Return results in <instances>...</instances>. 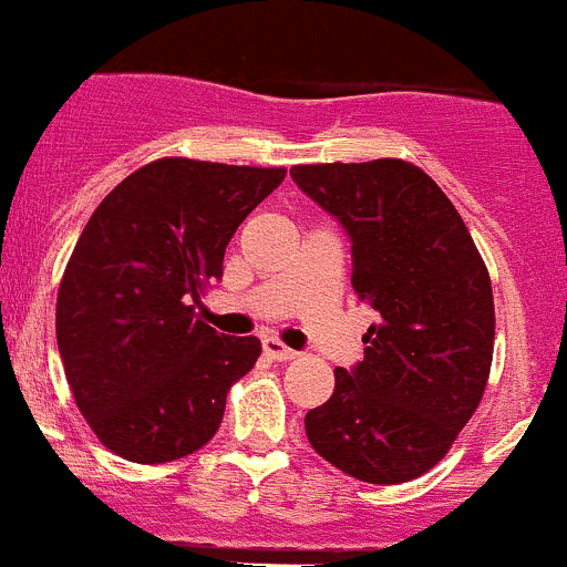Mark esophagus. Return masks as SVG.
<instances>
[{
    "instance_id": "34e87169",
    "label": "esophagus",
    "mask_w": 567,
    "mask_h": 567,
    "mask_svg": "<svg viewBox=\"0 0 567 567\" xmlns=\"http://www.w3.org/2000/svg\"><path fill=\"white\" fill-rule=\"evenodd\" d=\"M265 355L272 358V361H295L297 352L291 347H286L281 339H265Z\"/></svg>"
}]
</instances>
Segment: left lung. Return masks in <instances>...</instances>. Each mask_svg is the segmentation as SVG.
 <instances>
[{
	"instance_id": "1",
	"label": "left lung",
	"mask_w": 567,
	"mask_h": 567,
	"mask_svg": "<svg viewBox=\"0 0 567 567\" xmlns=\"http://www.w3.org/2000/svg\"><path fill=\"white\" fill-rule=\"evenodd\" d=\"M352 239V289L380 313L363 361L306 413L317 455L372 485L427 474L474 416L493 361V289L466 223L413 162L295 165Z\"/></svg>"
}]
</instances>
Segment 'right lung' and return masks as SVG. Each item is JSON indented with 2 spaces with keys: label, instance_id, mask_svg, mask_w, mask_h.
I'll use <instances>...</instances> for the list:
<instances>
[{
  "label": "right lung",
  "instance_id": "right-lung-1",
  "mask_svg": "<svg viewBox=\"0 0 567 567\" xmlns=\"http://www.w3.org/2000/svg\"><path fill=\"white\" fill-rule=\"evenodd\" d=\"M284 176L286 167L162 156L95 206L58 289V347L76 408L110 452L154 466L217 433L261 341L220 336L193 302Z\"/></svg>",
  "mask_w": 567,
  "mask_h": 567
}]
</instances>
